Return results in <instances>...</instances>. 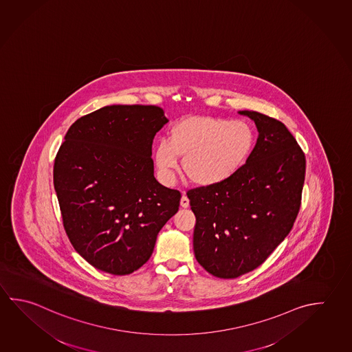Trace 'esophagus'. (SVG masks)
<instances>
[{
	"instance_id": "esophagus-1",
	"label": "esophagus",
	"mask_w": 352,
	"mask_h": 352,
	"mask_svg": "<svg viewBox=\"0 0 352 352\" xmlns=\"http://www.w3.org/2000/svg\"><path fill=\"white\" fill-rule=\"evenodd\" d=\"M180 206H182V208H184V209L189 208V199H188L186 195H183L182 199H180Z\"/></svg>"
}]
</instances>
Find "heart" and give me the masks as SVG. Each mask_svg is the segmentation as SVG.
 I'll list each match as a JSON object with an SVG mask.
<instances>
[{
  "label": "heart",
  "mask_w": 352,
  "mask_h": 352,
  "mask_svg": "<svg viewBox=\"0 0 352 352\" xmlns=\"http://www.w3.org/2000/svg\"><path fill=\"white\" fill-rule=\"evenodd\" d=\"M254 146L253 131L240 120L209 116L183 118L169 130V141L155 146V162L164 183L173 182L179 157L192 183L221 184L246 164Z\"/></svg>",
  "instance_id": "b5f03b06"
}]
</instances>
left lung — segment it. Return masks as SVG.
Here are the masks:
<instances>
[{
	"label": "left lung",
	"instance_id": "8db88e82",
	"mask_svg": "<svg viewBox=\"0 0 352 352\" xmlns=\"http://www.w3.org/2000/svg\"><path fill=\"white\" fill-rule=\"evenodd\" d=\"M239 113L258 131L246 164L221 184L186 192L197 217L195 258L225 279L257 268L289 234L305 178V155L280 121L256 111Z\"/></svg>",
	"mask_w": 352,
	"mask_h": 352
}]
</instances>
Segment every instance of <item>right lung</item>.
<instances>
[{"label": "right lung", "instance_id": "obj_1", "mask_svg": "<svg viewBox=\"0 0 352 352\" xmlns=\"http://www.w3.org/2000/svg\"><path fill=\"white\" fill-rule=\"evenodd\" d=\"M161 107L105 106L76 120L54 162V189L69 240L100 271L142 267L180 192L155 178L152 143L167 124Z\"/></svg>", "mask_w": 352, "mask_h": 352}]
</instances>
